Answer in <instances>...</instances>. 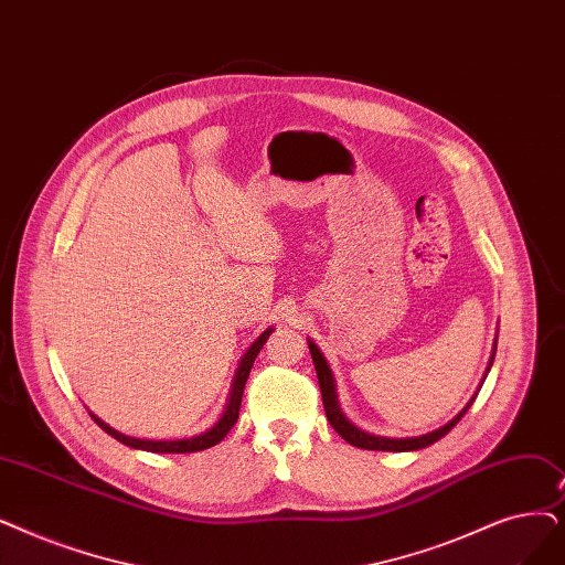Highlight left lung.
<instances>
[{
	"label": "left lung",
	"mask_w": 565,
	"mask_h": 565,
	"mask_svg": "<svg viewBox=\"0 0 565 565\" xmlns=\"http://www.w3.org/2000/svg\"><path fill=\"white\" fill-rule=\"evenodd\" d=\"M497 334H499V332H497ZM497 339H499V337H497ZM497 339H494L492 358H489V364H487V372H484V376H482V381H480V385H478V390H476V395L469 399V404H466V406L455 415V418H452L450 423H446L444 427H438V429H434V431H429V434H423V436H408V438L376 436V434H370V431H364V429L355 427V425L347 418V415H343V411H341V406H339V399H337V383H334V376H332V370H330V364H328L326 355L321 353V349H318L311 339H307V343H309V353H311V360H313V366H316L318 385H321V395H323L326 415H328L330 425L334 427V431H337L343 440H349L351 446L362 448V450L411 452V450H423V448H427V446L436 444L438 438H444V436H446V434H448V431H450V429H452V427L463 418V413L471 408V404L476 402L478 392H480V387H482V383H484V379H487L489 370H492V364H494V355H497Z\"/></svg>",
	"instance_id": "8db88e82"
}]
</instances>
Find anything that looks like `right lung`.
<instances>
[{
    "label": "right lung",
    "mask_w": 565,
    "mask_h": 565,
    "mask_svg": "<svg viewBox=\"0 0 565 565\" xmlns=\"http://www.w3.org/2000/svg\"><path fill=\"white\" fill-rule=\"evenodd\" d=\"M275 332V328H267L263 330L254 341L252 347L244 351L239 364H237V372L233 376V383H231V392H228V402L224 406V413L218 415V420L207 427L205 431L195 434V436H184V438H136V436H127L121 434L117 429H113L108 423H104L102 418H96V415L89 411L92 420L99 425L106 434H110L113 438H117L119 444H125L129 448H136V450H147V452H199V450H205V448H212L216 446L218 440H224V436L233 429V425L237 423V415H239V404H242V395H244V385H247V379H249V372L254 366V360L256 355L260 353L263 343L267 341V337Z\"/></svg>",
    "instance_id": "right-lung-1"
}]
</instances>
